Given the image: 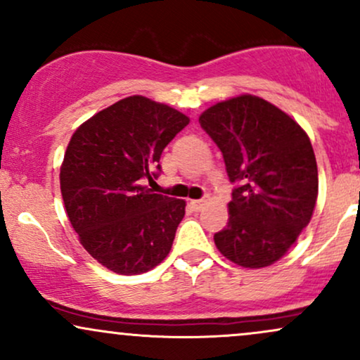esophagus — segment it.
I'll return each mask as SVG.
<instances>
[{
    "label": "esophagus",
    "instance_id": "esophagus-1",
    "mask_svg": "<svg viewBox=\"0 0 360 360\" xmlns=\"http://www.w3.org/2000/svg\"><path fill=\"white\" fill-rule=\"evenodd\" d=\"M189 205H191L193 210H196V212H200V210L205 206V200H193Z\"/></svg>",
    "mask_w": 360,
    "mask_h": 360
}]
</instances>
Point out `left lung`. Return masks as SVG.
<instances>
[{
  "mask_svg": "<svg viewBox=\"0 0 360 360\" xmlns=\"http://www.w3.org/2000/svg\"><path fill=\"white\" fill-rule=\"evenodd\" d=\"M200 125L235 184L229 223L214 233L218 250L242 267L271 266L296 242L316 205L318 169L307 131L252 94L217 103Z\"/></svg>",
  "mask_w": 360,
  "mask_h": 360,
  "instance_id": "1",
  "label": "left lung"
}]
</instances>
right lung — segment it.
<instances>
[{
	"label": "right lung",
	"mask_w": 360,
	"mask_h": 360,
	"mask_svg": "<svg viewBox=\"0 0 360 360\" xmlns=\"http://www.w3.org/2000/svg\"><path fill=\"white\" fill-rule=\"evenodd\" d=\"M189 123L167 105L128 96L74 131L60 167V193L72 229L91 257L117 274H142L162 262L184 217V200L152 193L160 155Z\"/></svg>",
	"instance_id": "right-lung-1"
}]
</instances>
